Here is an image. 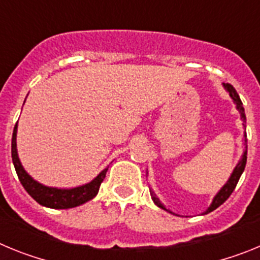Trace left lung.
<instances>
[{
	"mask_svg": "<svg viewBox=\"0 0 260 260\" xmlns=\"http://www.w3.org/2000/svg\"><path fill=\"white\" fill-rule=\"evenodd\" d=\"M222 86H224L225 91L229 93V96L232 98V100H233V103L236 104V108H237V110L240 112L241 114V121H242V125H243V128L246 130V114H245V109H243V105H242V102H241L240 96H238L237 91L234 89V87L232 86V84L229 83H222ZM243 142H245V151H243L242 156H241L240 161H238V164L236 165V168L233 169V172H232L231 177H229V180L226 181V183H225L224 186H222L221 189L219 190V192L213 197L212 199V203L210 204V207L207 208V211L206 212H203V215H207V213L212 212L213 210H216L217 207H220L222 203H224L226 199L231 197V194L233 192V190L236 189V186H237L238 183V180H240L241 174L243 173V171H245V167H246V160H247V139H246V132L243 133ZM150 194H151V198H152L153 203L157 206V207L162 208L164 211H167V212L169 213H173L171 210H168L167 207H165L164 204L160 202V199L156 197V194L153 192L152 189H150ZM173 215H176V213H173Z\"/></svg>",
	"mask_w": 260,
	"mask_h": 260,
	"instance_id": "obj_1",
	"label": "left lung"
}]
</instances>
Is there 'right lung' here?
Returning a JSON list of instances; mask_svg holds the SVG:
<instances>
[{
  "label": "right lung",
  "instance_id": "1",
  "mask_svg": "<svg viewBox=\"0 0 260 260\" xmlns=\"http://www.w3.org/2000/svg\"><path fill=\"white\" fill-rule=\"evenodd\" d=\"M17 132L18 122L15 123L13 132V139H11V157H13V164L15 171H17L18 178L26 191L35 199L39 204L48 208H54V210H66V208H74L91 201L98 195L100 185L104 181L105 174L108 172V168L102 171L98 176L93 178L91 182L84 183L82 186L71 187V189H58V187H49L43 183L34 180L31 176L23 168L22 162L19 160L17 150Z\"/></svg>",
  "mask_w": 260,
  "mask_h": 260
}]
</instances>
